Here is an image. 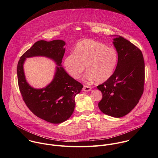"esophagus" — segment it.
<instances>
[{
  "instance_id": "34e87169",
  "label": "esophagus",
  "mask_w": 158,
  "mask_h": 158,
  "mask_svg": "<svg viewBox=\"0 0 158 158\" xmlns=\"http://www.w3.org/2000/svg\"><path fill=\"white\" fill-rule=\"evenodd\" d=\"M91 90V87L90 86H88V85H84L83 87V89H82V91H85V92H88V91H90Z\"/></svg>"
}]
</instances>
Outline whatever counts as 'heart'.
<instances>
[{"instance_id":"heart-1","label":"heart","mask_w":158,"mask_h":158,"mask_svg":"<svg viewBox=\"0 0 158 158\" xmlns=\"http://www.w3.org/2000/svg\"><path fill=\"white\" fill-rule=\"evenodd\" d=\"M118 61V54L112 48L93 39H84L77 43L75 53L67 56L65 69L74 79H79L85 70V79L101 83L114 74Z\"/></svg>"}]
</instances>
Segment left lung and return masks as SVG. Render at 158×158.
<instances>
[{
	"label": "left lung",
	"instance_id": "left-lung-1",
	"mask_svg": "<svg viewBox=\"0 0 158 158\" xmlns=\"http://www.w3.org/2000/svg\"><path fill=\"white\" fill-rule=\"evenodd\" d=\"M112 36L118 54V64L112 76L97 86L102 94L98 106L105 114L121 118L137 105L143 93L145 66L138 47L122 36Z\"/></svg>",
	"mask_w": 158,
	"mask_h": 158
}]
</instances>
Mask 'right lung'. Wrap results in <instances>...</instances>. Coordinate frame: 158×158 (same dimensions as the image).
Listing matches in <instances>:
<instances>
[{
    "instance_id": "add662e5",
    "label": "right lung",
    "mask_w": 158,
    "mask_h": 158,
    "mask_svg": "<svg viewBox=\"0 0 158 158\" xmlns=\"http://www.w3.org/2000/svg\"><path fill=\"white\" fill-rule=\"evenodd\" d=\"M65 42L62 40L37 41L20 57L17 68L18 85L24 102L39 118L53 124L68 119L75 107V96L83 85L67 74L60 66L65 53ZM46 56L58 65L53 81L45 88L34 89L27 82L23 64L27 57Z\"/></svg>"
}]
</instances>
